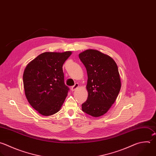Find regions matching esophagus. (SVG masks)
Instances as JSON below:
<instances>
[{
    "label": "esophagus",
    "mask_w": 156,
    "mask_h": 156,
    "mask_svg": "<svg viewBox=\"0 0 156 156\" xmlns=\"http://www.w3.org/2000/svg\"><path fill=\"white\" fill-rule=\"evenodd\" d=\"M78 87H79V84H78V83H75V85L72 87V89H72V91H74V90H76Z\"/></svg>",
    "instance_id": "34e87169"
}]
</instances>
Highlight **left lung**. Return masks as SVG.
<instances>
[{
  "mask_svg": "<svg viewBox=\"0 0 156 156\" xmlns=\"http://www.w3.org/2000/svg\"><path fill=\"white\" fill-rule=\"evenodd\" d=\"M87 73V100L82 110L93 117L105 114L116 100L121 87L116 63L107 55L89 49L79 54Z\"/></svg>",
  "mask_w": 156,
  "mask_h": 156,
  "instance_id": "left-lung-1",
  "label": "left lung"
}]
</instances>
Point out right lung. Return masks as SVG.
Returning a JSON list of instances; mask_svg holds the SVG:
<instances>
[{
  "label": "right lung",
  "instance_id": "right-lung-1",
  "mask_svg": "<svg viewBox=\"0 0 156 156\" xmlns=\"http://www.w3.org/2000/svg\"><path fill=\"white\" fill-rule=\"evenodd\" d=\"M44 52L30 61L23 73L26 97L30 105L43 116L58 112L67 96L69 87L64 83L62 66L72 55Z\"/></svg>",
  "mask_w": 156,
  "mask_h": 156
}]
</instances>
